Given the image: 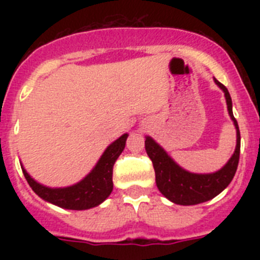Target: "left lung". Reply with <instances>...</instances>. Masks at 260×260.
Returning a JSON list of instances; mask_svg holds the SVG:
<instances>
[{"instance_id":"obj_1","label":"left lung","mask_w":260,"mask_h":260,"mask_svg":"<svg viewBox=\"0 0 260 260\" xmlns=\"http://www.w3.org/2000/svg\"><path fill=\"white\" fill-rule=\"evenodd\" d=\"M213 80L224 92L229 116L233 121L236 133H237L236 150L221 169L213 173H191L177 164L173 158L168 155L167 151L157 142L153 141L152 138L146 137V142H144L147 155L152 160L156 186L158 191L161 192L165 198L180 206H194V204L203 203V202L215 198L216 195H219L231 183L237 171L241 148L240 128L233 116L232 99L228 89L217 79L213 78Z\"/></svg>"}]
</instances>
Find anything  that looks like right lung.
Segmentation results:
<instances>
[{
	"instance_id": "add662e5",
	"label": "right lung",
	"mask_w": 260,
	"mask_h": 260,
	"mask_svg": "<svg viewBox=\"0 0 260 260\" xmlns=\"http://www.w3.org/2000/svg\"><path fill=\"white\" fill-rule=\"evenodd\" d=\"M128 134H123L107 147L92 171L83 180L66 187H49L35 181L23 168L22 171L31 189L48 203L65 210H89L102 204L113 190V165L125 148Z\"/></svg>"
}]
</instances>
